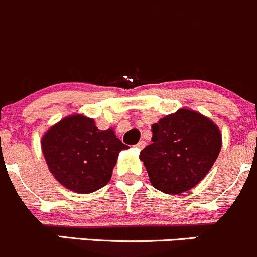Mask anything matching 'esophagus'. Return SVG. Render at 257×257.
I'll use <instances>...</instances> for the list:
<instances>
[{"label": "esophagus", "mask_w": 257, "mask_h": 257, "mask_svg": "<svg viewBox=\"0 0 257 257\" xmlns=\"http://www.w3.org/2000/svg\"><path fill=\"white\" fill-rule=\"evenodd\" d=\"M145 145H146V142H145V141H140L139 144H137L136 146H135V147H136L137 150H142V148L145 147Z\"/></svg>", "instance_id": "34e87169"}]
</instances>
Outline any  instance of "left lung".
<instances>
[{
    "label": "left lung",
    "instance_id": "left-lung-1",
    "mask_svg": "<svg viewBox=\"0 0 257 257\" xmlns=\"http://www.w3.org/2000/svg\"><path fill=\"white\" fill-rule=\"evenodd\" d=\"M151 130L152 144L140 152V160L151 184L166 194H181L197 186L221 150L220 130L197 111L179 109Z\"/></svg>",
    "mask_w": 257,
    "mask_h": 257
}]
</instances>
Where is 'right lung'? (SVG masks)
Listing matches in <instances>:
<instances>
[{"label": "right lung", "instance_id": "obj_1", "mask_svg": "<svg viewBox=\"0 0 257 257\" xmlns=\"http://www.w3.org/2000/svg\"><path fill=\"white\" fill-rule=\"evenodd\" d=\"M42 152L54 178L71 192L89 194L106 186L118 153L127 150L112 128L75 113L62 118L42 136Z\"/></svg>", "mask_w": 257, "mask_h": 257}]
</instances>
